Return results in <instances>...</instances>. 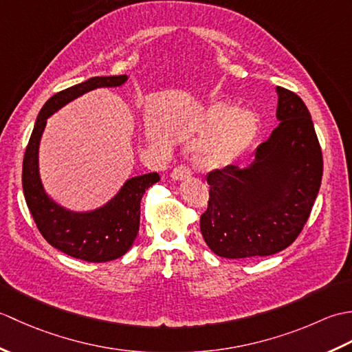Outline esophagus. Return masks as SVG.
<instances>
[{
    "label": "esophagus",
    "mask_w": 352,
    "mask_h": 352,
    "mask_svg": "<svg viewBox=\"0 0 352 352\" xmlns=\"http://www.w3.org/2000/svg\"><path fill=\"white\" fill-rule=\"evenodd\" d=\"M190 175H192L190 169L186 168V166H178L170 172V178H172V180H175V182L188 180V178H190Z\"/></svg>",
    "instance_id": "obj_1"
}]
</instances>
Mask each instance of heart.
Returning a JSON list of instances; mask_svg holds the SVG:
<instances>
[{
	"instance_id": "heart-1",
	"label": "heart",
	"mask_w": 352,
	"mask_h": 352,
	"mask_svg": "<svg viewBox=\"0 0 352 352\" xmlns=\"http://www.w3.org/2000/svg\"><path fill=\"white\" fill-rule=\"evenodd\" d=\"M257 129V119L251 111L231 110L226 104H216L198 126L201 136L212 134L198 148V166L206 170L230 166L251 146Z\"/></svg>"
}]
</instances>
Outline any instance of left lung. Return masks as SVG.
<instances>
[{
	"label": "left lung",
	"mask_w": 352,
	"mask_h": 352,
	"mask_svg": "<svg viewBox=\"0 0 352 352\" xmlns=\"http://www.w3.org/2000/svg\"><path fill=\"white\" fill-rule=\"evenodd\" d=\"M278 126L245 168L207 175L210 199L201 214L206 243L223 258L265 257L294 243L307 222L322 180V151L309 109L276 87Z\"/></svg>",
	"instance_id": "left-lung-1"
}]
</instances>
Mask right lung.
Segmentation results:
<instances>
[{
	"mask_svg": "<svg viewBox=\"0 0 352 352\" xmlns=\"http://www.w3.org/2000/svg\"><path fill=\"white\" fill-rule=\"evenodd\" d=\"M126 76L92 77L52 95L36 118L22 163V189L41 234L51 246L74 258L102 263L122 257L139 233L140 201L160 180L157 172L131 177L106 204L87 212L69 210L45 190L39 172V145L47 119L66 104L95 89L119 87Z\"/></svg>",
	"mask_w": 352,
	"mask_h": 352,
	"instance_id": "1",
	"label": "right lung"
}]
</instances>
